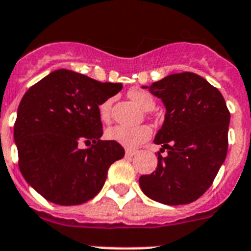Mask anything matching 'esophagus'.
<instances>
[{
  "mask_svg": "<svg viewBox=\"0 0 251 251\" xmlns=\"http://www.w3.org/2000/svg\"><path fill=\"white\" fill-rule=\"evenodd\" d=\"M136 154V151H132V149H126V157H132V155Z\"/></svg>",
  "mask_w": 251,
  "mask_h": 251,
  "instance_id": "esophagus-1",
  "label": "esophagus"
}]
</instances>
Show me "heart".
Here are the masks:
<instances>
[{"mask_svg":"<svg viewBox=\"0 0 251 251\" xmlns=\"http://www.w3.org/2000/svg\"><path fill=\"white\" fill-rule=\"evenodd\" d=\"M129 97L138 106L142 107L144 111H151L154 108L155 102L151 94L143 89H131L129 92ZM112 98H108L102 102L98 107L100 117L102 121L108 122L111 120L112 112ZM151 136V129L148 125L140 126H122L116 125L107 129L106 138L115 143L124 145L126 148H136L140 144L145 143Z\"/></svg>","mask_w":251,"mask_h":251,"instance_id":"obj_1","label":"heart"}]
</instances>
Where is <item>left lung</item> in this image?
<instances>
[{
	"mask_svg": "<svg viewBox=\"0 0 251 251\" xmlns=\"http://www.w3.org/2000/svg\"><path fill=\"white\" fill-rule=\"evenodd\" d=\"M166 106L158 166L143 175V193L158 203L180 205L195 201L213 184L228 148L229 111L221 92L194 73L172 74L149 86Z\"/></svg>",
	"mask_w": 251,
	"mask_h": 251,
	"instance_id": "obj_1",
	"label": "left lung"
}]
</instances>
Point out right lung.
Instances as JSON below:
<instances>
[{
  "label": "right lung",
  "mask_w": 251,
  "mask_h": 251,
  "mask_svg": "<svg viewBox=\"0 0 251 251\" xmlns=\"http://www.w3.org/2000/svg\"><path fill=\"white\" fill-rule=\"evenodd\" d=\"M121 88L61 69L26 90L14 125L19 168L44 199L77 205L100 193L109 166L125 151L100 140L98 107ZM81 142L90 148L80 149Z\"/></svg>",
  "instance_id": "add662e5"
}]
</instances>
